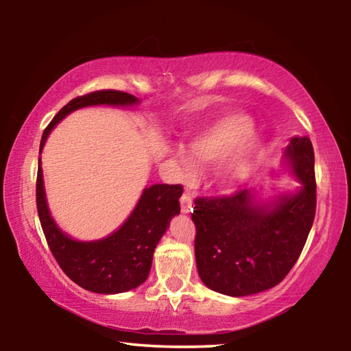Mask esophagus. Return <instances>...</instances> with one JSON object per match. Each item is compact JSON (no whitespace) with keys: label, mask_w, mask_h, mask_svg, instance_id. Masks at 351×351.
<instances>
[{"label":"esophagus","mask_w":351,"mask_h":351,"mask_svg":"<svg viewBox=\"0 0 351 351\" xmlns=\"http://www.w3.org/2000/svg\"><path fill=\"white\" fill-rule=\"evenodd\" d=\"M181 210L182 213H190L193 210V195L190 192H184L181 197Z\"/></svg>","instance_id":"34e87169"}]
</instances>
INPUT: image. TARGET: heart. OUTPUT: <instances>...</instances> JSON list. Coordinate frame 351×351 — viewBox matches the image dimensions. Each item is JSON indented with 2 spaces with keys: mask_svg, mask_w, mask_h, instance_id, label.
Returning <instances> with one entry per match:
<instances>
[{
  "mask_svg": "<svg viewBox=\"0 0 351 351\" xmlns=\"http://www.w3.org/2000/svg\"><path fill=\"white\" fill-rule=\"evenodd\" d=\"M254 133V121L241 112L215 119L190 141L192 155L184 148H176L173 152L182 180H193L197 175V164L209 167L232 154L233 156L221 167L219 180L226 189H235L246 180L257 164L261 147L252 139Z\"/></svg>",
  "mask_w": 351,
  "mask_h": 351,
  "instance_id": "heart-1",
  "label": "heart"
}]
</instances>
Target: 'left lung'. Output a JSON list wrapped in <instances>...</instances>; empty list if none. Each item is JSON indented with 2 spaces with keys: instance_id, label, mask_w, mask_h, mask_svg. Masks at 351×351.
Instances as JSON below:
<instances>
[{
  "instance_id": "obj_1",
  "label": "left lung",
  "mask_w": 351,
  "mask_h": 351,
  "mask_svg": "<svg viewBox=\"0 0 351 351\" xmlns=\"http://www.w3.org/2000/svg\"><path fill=\"white\" fill-rule=\"evenodd\" d=\"M283 158L302 182L295 193L263 204L249 189L195 199V257L207 288L232 297L257 294L280 283L295 265L316 215L311 141L291 138Z\"/></svg>"
}]
</instances>
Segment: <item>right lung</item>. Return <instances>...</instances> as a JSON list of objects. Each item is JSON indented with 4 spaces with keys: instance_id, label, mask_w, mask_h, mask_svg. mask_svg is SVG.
I'll use <instances>...</instances> for the list:
<instances>
[{
    "instance_id": "obj_1",
    "label": "right lung",
    "mask_w": 351,
    "mask_h": 351,
    "mask_svg": "<svg viewBox=\"0 0 351 351\" xmlns=\"http://www.w3.org/2000/svg\"><path fill=\"white\" fill-rule=\"evenodd\" d=\"M138 102L132 94L116 90H100L73 99L46 127L40 153L51 130L69 112L94 105L132 106ZM43 184L38 158L37 210L41 229L52 255L71 280L97 294L125 293L147 280L154 247L167 230L170 219L181 212V184H154L144 189L127 221L116 232L96 241H77L58 228L47 209Z\"/></svg>"
}]
</instances>
